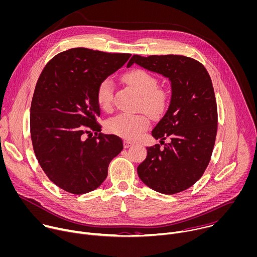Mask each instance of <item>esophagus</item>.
I'll list each match as a JSON object with an SVG mask.
<instances>
[{
    "mask_svg": "<svg viewBox=\"0 0 257 257\" xmlns=\"http://www.w3.org/2000/svg\"><path fill=\"white\" fill-rule=\"evenodd\" d=\"M133 145V143L131 142V141H128V140H125L124 141V147L125 148H129V147H131Z\"/></svg>",
    "mask_w": 257,
    "mask_h": 257,
    "instance_id": "esophagus-1",
    "label": "esophagus"
}]
</instances>
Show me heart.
Wrapping results in <instances>:
<instances>
[{
  "instance_id": "b5f03b06",
  "label": "heart",
  "mask_w": 257,
  "mask_h": 257,
  "mask_svg": "<svg viewBox=\"0 0 257 257\" xmlns=\"http://www.w3.org/2000/svg\"><path fill=\"white\" fill-rule=\"evenodd\" d=\"M124 80L141 95L140 106L152 116L162 114L169 103V95L157 88V79L148 71L136 68L124 75ZM114 82L111 78H105L97 90V101L101 108L108 110L112 106ZM149 126L148 118L143 114L121 113L107 122V129L120 137L134 140Z\"/></svg>"
}]
</instances>
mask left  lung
Returning a JSON list of instances; mask_svg holds the SVG:
<instances>
[{
  "instance_id": "left-lung-1",
  "label": "left lung",
  "mask_w": 257,
  "mask_h": 257,
  "mask_svg": "<svg viewBox=\"0 0 257 257\" xmlns=\"http://www.w3.org/2000/svg\"><path fill=\"white\" fill-rule=\"evenodd\" d=\"M133 63L167 77L172 87L168 109L152 130L163 148L146 147L138 177L158 193L178 194L201 179L213 152L218 114L211 77L202 63L183 55H133L127 67Z\"/></svg>"
}]
</instances>
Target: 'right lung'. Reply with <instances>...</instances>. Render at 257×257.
<instances>
[{
  "instance_id": "add662e5",
  "label": "right lung",
  "mask_w": 257,
  "mask_h": 257,
  "mask_svg": "<svg viewBox=\"0 0 257 257\" xmlns=\"http://www.w3.org/2000/svg\"><path fill=\"white\" fill-rule=\"evenodd\" d=\"M130 56L71 48L55 55L37 80L30 109L34 153L48 179L68 193L99 188L123 149L120 137L100 133L97 90Z\"/></svg>"
}]
</instances>
